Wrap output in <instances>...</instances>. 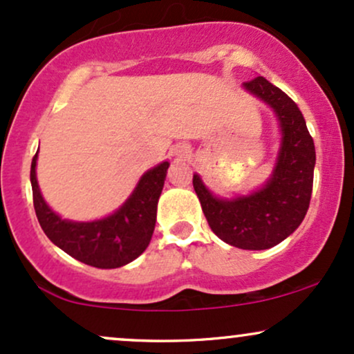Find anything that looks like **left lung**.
<instances>
[{"instance_id":"8db88e82","label":"left lung","mask_w":354,"mask_h":354,"mask_svg":"<svg viewBox=\"0 0 354 354\" xmlns=\"http://www.w3.org/2000/svg\"><path fill=\"white\" fill-rule=\"evenodd\" d=\"M245 89L273 108L281 128V148L270 180L250 196H213L198 174L193 186L209 228L219 239L241 250H268L301 225L310 208L316 153L306 121L286 93L263 76L246 81Z\"/></svg>"}]
</instances>
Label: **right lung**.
I'll return each instance as SVG.
<instances>
[{
  "instance_id": "right-lung-1",
  "label": "right lung",
  "mask_w": 354,
  "mask_h": 354,
  "mask_svg": "<svg viewBox=\"0 0 354 354\" xmlns=\"http://www.w3.org/2000/svg\"><path fill=\"white\" fill-rule=\"evenodd\" d=\"M36 158L38 153L31 161L36 216L44 234L64 253L84 265L109 270L128 265L148 248L156 223V206L168 171V161L146 171L131 196L111 216L91 223H75L61 219L43 200L36 181Z\"/></svg>"
}]
</instances>
